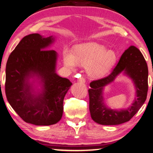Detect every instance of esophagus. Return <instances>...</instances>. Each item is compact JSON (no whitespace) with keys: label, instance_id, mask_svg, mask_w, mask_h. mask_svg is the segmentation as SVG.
I'll return each mask as SVG.
<instances>
[{"label":"esophagus","instance_id":"obj_1","mask_svg":"<svg viewBox=\"0 0 153 153\" xmlns=\"http://www.w3.org/2000/svg\"><path fill=\"white\" fill-rule=\"evenodd\" d=\"M77 81L79 82H82V83H85L86 79H85V78H84L83 77H80L78 79H77Z\"/></svg>","mask_w":153,"mask_h":153}]
</instances>
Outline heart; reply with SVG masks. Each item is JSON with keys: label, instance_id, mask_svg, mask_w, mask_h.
<instances>
[{"label": "heart", "instance_id": "b5f03b06", "mask_svg": "<svg viewBox=\"0 0 153 153\" xmlns=\"http://www.w3.org/2000/svg\"><path fill=\"white\" fill-rule=\"evenodd\" d=\"M117 60V55L112 50L96 42L79 45L75 51L66 47L63 51V62L66 68L76 69L77 66L87 67L91 77H100L106 75Z\"/></svg>", "mask_w": 153, "mask_h": 153}]
</instances>
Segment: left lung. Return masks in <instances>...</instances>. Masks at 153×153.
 Here are the masks:
<instances>
[{
    "instance_id": "obj_1",
    "label": "left lung",
    "mask_w": 153,
    "mask_h": 153,
    "mask_svg": "<svg viewBox=\"0 0 153 153\" xmlns=\"http://www.w3.org/2000/svg\"><path fill=\"white\" fill-rule=\"evenodd\" d=\"M133 79L137 91L132 106L125 110H112L105 106L102 96L103 87L110 83L121 72ZM149 69L142 53L135 46L129 47L121 56L119 62L108 76L93 80L88 89L89 111L91 118L102 125H117L128 122L144 103L147 97Z\"/></svg>"
}]
</instances>
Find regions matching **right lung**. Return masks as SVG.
<instances>
[{
    "label": "right lung",
    "instance_id": "1",
    "mask_svg": "<svg viewBox=\"0 0 153 153\" xmlns=\"http://www.w3.org/2000/svg\"><path fill=\"white\" fill-rule=\"evenodd\" d=\"M54 41L38 33L25 36L6 65L5 94L9 103L25 122L49 126L61 120L63 100L72 83L56 73L57 53L46 50ZM41 79L43 91L34 95L31 77Z\"/></svg>",
    "mask_w": 153,
    "mask_h": 153
}]
</instances>
